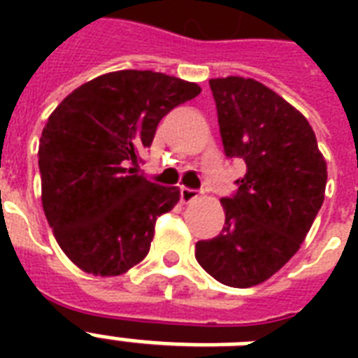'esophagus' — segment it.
Segmentation results:
<instances>
[{"mask_svg": "<svg viewBox=\"0 0 358 358\" xmlns=\"http://www.w3.org/2000/svg\"><path fill=\"white\" fill-rule=\"evenodd\" d=\"M196 196H199V191L195 189H189V187H180V201L182 202H191V201H195Z\"/></svg>", "mask_w": 358, "mask_h": 358, "instance_id": "34e87169", "label": "esophagus"}]
</instances>
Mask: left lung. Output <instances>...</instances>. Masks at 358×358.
<instances>
[{
	"mask_svg": "<svg viewBox=\"0 0 358 358\" xmlns=\"http://www.w3.org/2000/svg\"><path fill=\"white\" fill-rule=\"evenodd\" d=\"M224 154L247 173L223 199L224 227L195 245L215 280L250 288L273 277L305 241L325 199L327 162L314 129L282 96L241 76L210 80Z\"/></svg>",
	"mask_w": 358,
	"mask_h": 358,
	"instance_id": "1",
	"label": "left lung"
}]
</instances>
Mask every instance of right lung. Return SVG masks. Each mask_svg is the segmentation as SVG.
Segmentation results:
<instances>
[{
	"label": "right lung",
	"mask_w": 358,
	"mask_h": 358,
	"mask_svg": "<svg viewBox=\"0 0 358 358\" xmlns=\"http://www.w3.org/2000/svg\"><path fill=\"white\" fill-rule=\"evenodd\" d=\"M201 87L152 70H117L72 91L42 129V208L59 247L81 271L119 277L150 250L176 187L137 176L159 120Z\"/></svg>",
	"instance_id": "add662e5"
}]
</instances>
